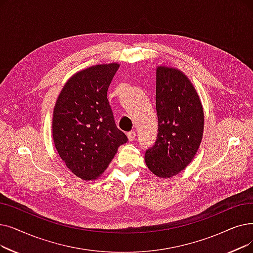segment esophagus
I'll return each mask as SVG.
<instances>
[{"instance_id":"34e87169","label":"esophagus","mask_w":253,"mask_h":253,"mask_svg":"<svg viewBox=\"0 0 253 253\" xmlns=\"http://www.w3.org/2000/svg\"><path fill=\"white\" fill-rule=\"evenodd\" d=\"M127 136H128L129 140H134L135 137H136V132H135L134 130H131V131H129V132L127 133Z\"/></svg>"}]
</instances>
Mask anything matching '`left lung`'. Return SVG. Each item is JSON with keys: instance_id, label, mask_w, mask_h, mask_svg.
I'll return each instance as SVG.
<instances>
[{"instance_id": "obj_1", "label": "left lung", "mask_w": 253, "mask_h": 253, "mask_svg": "<svg viewBox=\"0 0 253 253\" xmlns=\"http://www.w3.org/2000/svg\"><path fill=\"white\" fill-rule=\"evenodd\" d=\"M157 139L147 150L148 169L159 178L181 172L200 148L204 134V109L194 85L181 70L156 68Z\"/></svg>"}]
</instances>
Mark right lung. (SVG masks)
Instances as JSON below:
<instances>
[{
  "label": "right lung",
  "mask_w": 253,
  "mask_h": 253,
  "mask_svg": "<svg viewBox=\"0 0 253 253\" xmlns=\"http://www.w3.org/2000/svg\"><path fill=\"white\" fill-rule=\"evenodd\" d=\"M120 67L99 64L73 74L52 115V138L63 162L84 181L99 178L128 140L116 126L107 90Z\"/></svg>",
  "instance_id": "right-lung-1"
}]
</instances>
